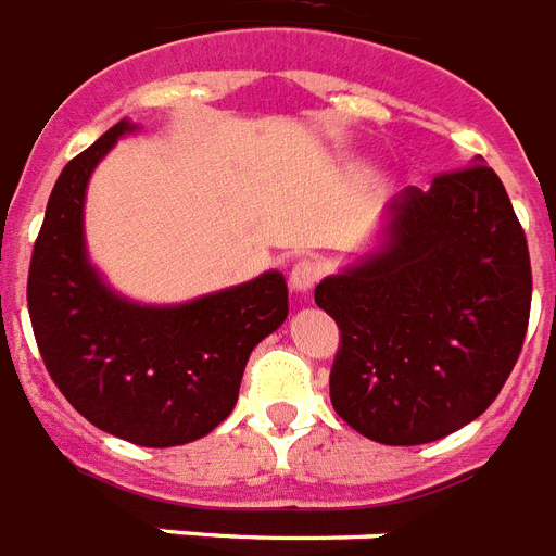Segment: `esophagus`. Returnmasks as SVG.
Instances as JSON below:
<instances>
[{"label":"esophagus","mask_w":556,"mask_h":556,"mask_svg":"<svg viewBox=\"0 0 556 556\" xmlns=\"http://www.w3.org/2000/svg\"><path fill=\"white\" fill-rule=\"evenodd\" d=\"M319 275H323V266L317 261H299L290 269V287H293L295 293H311L314 290V283L319 281Z\"/></svg>","instance_id":"obj_1"}]
</instances>
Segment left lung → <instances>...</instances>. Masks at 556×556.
I'll return each mask as SVG.
<instances>
[{"label":"left lung","mask_w":556,"mask_h":556,"mask_svg":"<svg viewBox=\"0 0 556 556\" xmlns=\"http://www.w3.org/2000/svg\"><path fill=\"white\" fill-rule=\"evenodd\" d=\"M530 293L528 237L489 165L406 186L382 249L314 290L340 328L331 406L391 447L456 432L516 367Z\"/></svg>","instance_id":"left-lung-1"}]
</instances>
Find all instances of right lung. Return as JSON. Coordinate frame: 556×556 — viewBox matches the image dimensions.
<instances>
[{
  "instance_id": "1",
  "label": "right lung",
  "mask_w": 556,
  "mask_h": 556,
  "mask_svg": "<svg viewBox=\"0 0 556 556\" xmlns=\"http://www.w3.org/2000/svg\"><path fill=\"white\" fill-rule=\"evenodd\" d=\"M121 121L52 186L28 266V317L52 382L85 420L139 447L201 439L233 412L251 350L287 319V281L249 283L174 307L112 293L88 263V177L124 132Z\"/></svg>"
}]
</instances>
